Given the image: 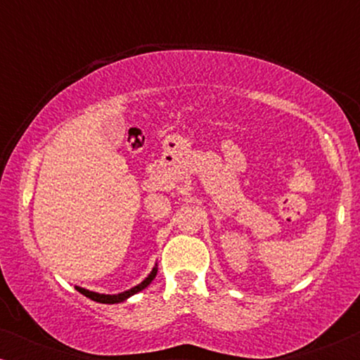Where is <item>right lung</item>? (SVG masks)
<instances>
[{"instance_id":"add662e5","label":"right lung","mask_w":360,"mask_h":360,"mask_svg":"<svg viewBox=\"0 0 360 360\" xmlns=\"http://www.w3.org/2000/svg\"><path fill=\"white\" fill-rule=\"evenodd\" d=\"M155 275H157V267L152 269V272L147 275V278L144 280V282H141L139 285H136L134 288L127 290V292H122V293H117V295H101V293H96V292H90V290H85V288H82V287H77V290L82 295H85V297L93 300V302L106 303V304L121 303V302H124V300H127L129 297H132V295H136L137 292H141V290H144L147 285H149L152 280L155 278Z\"/></svg>"}]
</instances>
